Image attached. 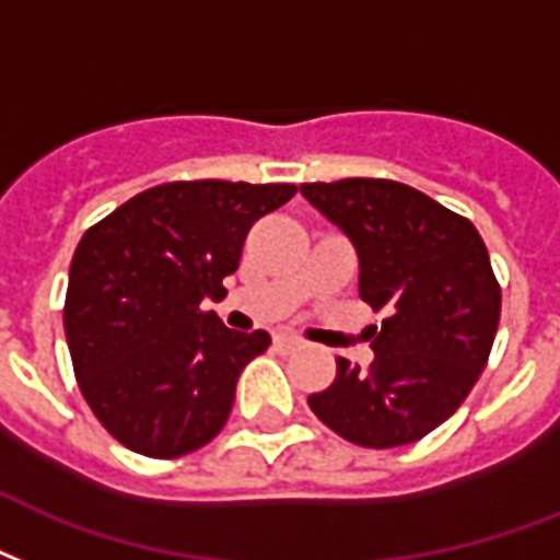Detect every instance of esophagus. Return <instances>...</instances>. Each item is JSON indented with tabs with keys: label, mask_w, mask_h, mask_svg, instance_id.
<instances>
[{
	"label": "esophagus",
	"mask_w": 560,
	"mask_h": 560,
	"mask_svg": "<svg viewBox=\"0 0 560 560\" xmlns=\"http://www.w3.org/2000/svg\"><path fill=\"white\" fill-rule=\"evenodd\" d=\"M299 347H302V340H299V337H290V335L272 337V349H276V352H284V355H288V352H296Z\"/></svg>",
	"instance_id": "obj_1"
}]
</instances>
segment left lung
Masks as SVG:
<instances>
[{
    "mask_svg": "<svg viewBox=\"0 0 560 560\" xmlns=\"http://www.w3.org/2000/svg\"><path fill=\"white\" fill-rule=\"evenodd\" d=\"M299 194L358 252V293L370 326V370L337 358L335 382L308 396L340 438L390 450L434 432L467 399L499 326V284L476 225L387 178L314 182Z\"/></svg>",
    "mask_w": 560,
    "mask_h": 560,
    "instance_id": "left-lung-1",
    "label": "left lung"
}]
</instances>
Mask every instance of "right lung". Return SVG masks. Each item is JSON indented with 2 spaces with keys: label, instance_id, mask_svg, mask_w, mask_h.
<instances>
[{
  "label": "right lung",
  "instance_id": "obj_1",
  "mask_svg": "<svg viewBox=\"0 0 560 560\" xmlns=\"http://www.w3.org/2000/svg\"><path fill=\"white\" fill-rule=\"evenodd\" d=\"M293 194V185L173 182L84 232L63 331L81 394L122 446L178 458L220 434L243 366L270 335L225 328L199 305L237 270L252 223Z\"/></svg>",
  "mask_w": 560,
  "mask_h": 560
}]
</instances>
